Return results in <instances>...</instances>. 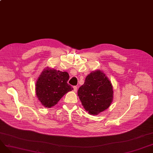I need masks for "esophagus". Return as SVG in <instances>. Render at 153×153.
I'll list each match as a JSON object with an SVG mask.
<instances>
[{
  "instance_id": "1",
  "label": "esophagus",
  "mask_w": 153,
  "mask_h": 153,
  "mask_svg": "<svg viewBox=\"0 0 153 153\" xmlns=\"http://www.w3.org/2000/svg\"><path fill=\"white\" fill-rule=\"evenodd\" d=\"M73 89H74V91L75 92H76L77 91V87L76 86H74V87H73Z\"/></svg>"
}]
</instances>
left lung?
I'll use <instances>...</instances> for the list:
<instances>
[{"label":"left lung","mask_w":153,"mask_h":153,"mask_svg":"<svg viewBox=\"0 0 153 153\" xmlns=\"http://www.w3.org/2000/svg\"><path fill=\"white\" fill-rule=\"evenodd\" d=\"M79 99L89 114L98 115L108 108L113 100V88L105 74L95 71L88 75L77 92Z\"/></svg>","instance_id":"8db88e82"}]
</instances>
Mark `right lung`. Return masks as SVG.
<instances>
[{"label": "right lung", "instance_id": "right-lung-1", "mask_svg": "<svg viewBox=\"0 0 153 153\" xmlns=\"http://www.w3.org/2000/svg\"><path fill=\"white\" fill-rule=\"evenodd\" d=\"M69 78L67 72L49 68L44 69L36 84L37 97L43 106L47 108L53 107L64 94L73 89L68 84Z\"/></svg>", "mask_w": 153, "mask_h": 153}]
</instances>
